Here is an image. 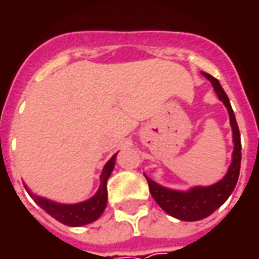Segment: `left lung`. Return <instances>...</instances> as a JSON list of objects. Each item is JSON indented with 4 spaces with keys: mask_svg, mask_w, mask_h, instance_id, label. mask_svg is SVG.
<instances>
[{
    "mask_svg": "<svg viewBox=\"0 0 259 259\" xmlns=\"http://www.w3.org/2000/svg\"><path fill=\"white\" fill-rule=\"evenodd\" d=\"M203 76H206L212 82L219 99L228 108L229 118H231L235 148L232 163L229 165L228 173L219 183L209 186V187H194L189 192H176V190L165 189L145 176L148 187H150V193L158 203V206L164 212L171 214L173 218L186 221V222H193V221H200L203 218H207L209 214L213 213L219 206H222L234 192L238 177H239V170H241V134H239V128L236 124L229 98L225 94V91L216 77L207 73H203Z\"/></svg>",
    "mask_w": 259,
    "mask_h": 259,
    "instance_id": "8db88e82",
    "label": "left lung"
}]
</instances>
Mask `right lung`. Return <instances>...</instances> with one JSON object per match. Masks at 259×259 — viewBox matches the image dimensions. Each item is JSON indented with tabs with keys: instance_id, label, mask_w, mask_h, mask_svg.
<instances>
[{
	"instance_id": "add662e5",
	"label": "right lung",
	"mask_w": 259,
	"mask_h": 259,
	"mask_svg": "<svg viewBox=\"0 0 259 259\" xmlns=\"http://www.w3.org/2000/svg\"><path fill=\"white\" fill-rule=\"evenodd\" d=\"M115 155H112V158L105 164L104 170H102L99 190L96 192L94 197H91L86 202L76 204H59L55 203V202H50V200H46L43 197H37L34 194L30 193V190H27V192L31 194L35 203L38 204L46 213H49L52 218H55L56 221L62 222L63 225L82 226V225L91 224L102 214L105 207H106V200H108L106 182H108L109 176L114 170Z\"/></svg>"
}]
</instances>
